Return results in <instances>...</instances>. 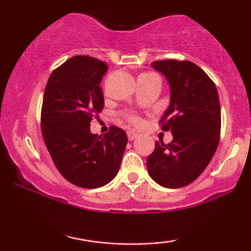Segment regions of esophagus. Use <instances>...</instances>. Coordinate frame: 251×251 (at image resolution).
<instances>
[{
    "label": "esophagus",
    "mask_w": 251,
    "mask_h": 251,
    "mask_svg": "<svg viewBox=\"0 0 251 251\" xmlns=\"http://www.w3.org/2000/svg\"><path fill=\"white\" fill-rule=\"evenodd\" d=\"M138 135H139V134H138L135 131H128V132H127V137H128L129 142H132V140H134L135 138L138 137Z\"/></svg>",
    "instance_id": "obj_1"
}]
</instances>
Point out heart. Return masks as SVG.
<instances>
[{
	"instance_id": "heart-1",
	"label": "heart",
	"mask_w": 251,
	"mask_h": 251,
	"mask_svg": "<svg viewBox=\"0 0 251 251\" xmlns=\"http://www.w3.org/2000/svg\"><path fill=\"white\" fill-rule=\"evenodd\" d=\"M142 75H152V74L148 73V74H142ZM126 118H127L128 122L133 124V125H139V124L142 123V122H140L139 118H138L137 116H134V114H127V116H126Z\"/></svg>"
}]
</instances>
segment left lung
<instances>
[{"label":"left lung","instance_id":"obj_1","mask_svg":"<svg viewBox=\"0 0 251 251\" xmlns=\"http://www.w3.org/2000/svg\"><path fill=\"white\" fill-rule=\"evenodd\" d=\"M170 86V105L160 119L172 133L165 145L155 142L149 155V175L169 189L183 188L200 177L214 157L221 131L217 88L201 68L190 61L163 60L151 63Z\"/></svg>","mask_w":251,"mask_h":251}]
</instances>
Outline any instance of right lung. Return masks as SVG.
<instances>
[{
    "label": "right lung",
    "instance_id": "1",
    "mask_svg": "<svg viewBox=\"0 0 251 251\" xmlns=\"http://www.w3.org/2000/svg\"><path fill=\"white\" fill-rule=\"evenodd\" d=\"M107 68L94 57H72L50 74L43 96V140L60 174L80 188L108 184L119 171L127 145L126 132L116 126L103 135L89 129L103 108L99 85Z\"/></svg>",
    "mask_w": 251,
    "mask_h": 251
}]
</instances>
